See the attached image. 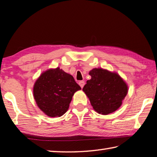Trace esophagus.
Wrapping results in <instances>:
<instances>
[{
  "mask_svg": "<svg viewBox=\"0 0 157 157\" xmlns=\"http://www.w3.org/2000/svg\"><path fill=\"white\" fill-rule=\"evenodd\" d=\"M84 84H85V82H84V81H79V85L80 86L81 88H83Z\"/></svg>",
  "mask_w": 157,
  "mask_h": 157,
  "instance_id": "esophagus-1",
  "label": "esophagus"
}]
</instances>
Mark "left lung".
Returning <instances> with one entry per match:
<instances>
[{
	"label": "left lung",
	"mask_w": 157,
	"mask_h": 157,
	"mask_svg": "<svg viewBox=\"0 0 157 157\" xmlns=\"http://www.w3.org/2000/svg\"><path fill=\"white\" fill-rule=\"evenodd\" d=\"M91 79L82 89L94 110L101 114L114 113L121 105L128 93V86L117 73L103 68L89 72Z\"/></svg>",
	"instance_id": "1"
}]
</instances>
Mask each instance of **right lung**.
Segmentation results:
<instances>
[{"label":"right lung","mask_w":157,"mask_h":157,"mask_svg":"<svg viewBox=\"0 0 157 157\" xmlns=\"http://www.w3.org/2000/svg\"><path fill=\"white\" fill-rule=\"evenodd\" d=\"M81 89L73 77L59 68L41 74L33 86V97L38 108L50 117L65 114L75 92Z\"/></svg>","instance_id":"1"}]
</instances>
